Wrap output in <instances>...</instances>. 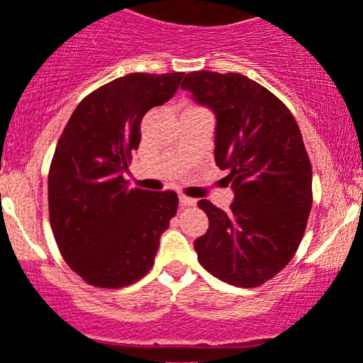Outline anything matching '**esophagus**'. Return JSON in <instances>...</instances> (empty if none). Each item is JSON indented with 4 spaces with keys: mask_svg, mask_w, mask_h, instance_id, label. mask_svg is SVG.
Here are the masks:
<instances>
[{
    "mask_svg": "<svg viewBox=\"0 0 363 363\" xmlns=\"http://www.w3.org/2000/svg\"><path fill=\"white\" fill-rule=\"evenodd\" d=\"M179 201H181V206H184V208H189V206L197 204V201H195V199H189V197H186V195H181V197H179Z\"/></svg>",
    "mask_w": 363,
    "mask_h": 363,
    "instance_id": "esophagus-1",
    "label": "esophagus"
}]
</instances>
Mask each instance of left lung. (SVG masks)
Segmentation results:
<instances>
[{
  "instance_id": "obj_1",
  "label": "left lung",
  "mask_w": 363,
  "mask_h": 363,
  "mask_svg": "<svg viewBox=\"0 0 363 363\" xmlns=\"http://www.w3.org/2000/svg\"><path fill=\"white\" fill-rule=\"evenodd\" d=\"M216 114L215 161L235 189L231 211L199 202L209 229L201 265L242 289L262 286L294 258L311 211V162L296 118L276 94L240 73L195 71L181 84Z\"/></svg>"
}]
</instances>
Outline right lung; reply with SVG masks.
<instances>
[{
	"instance_id": "add662e5",
	"label": "right lung",
	"mask_w": 363,
	"mask_h": 363,
	"mask_svg": "<svg viewBox=\"0 0 363 363\" xmlns=\"http://www.w3.org/2000/svg\"><path fill=\"white\" fill-rule=\"evenodd\" d=\"M184 73H130L87 94L71 114L48 174L50 223L64 262L87 284L121 289L147 276L177 213L172 189L128 188L145 114Z\"/></svg>"
}]
</instances>
